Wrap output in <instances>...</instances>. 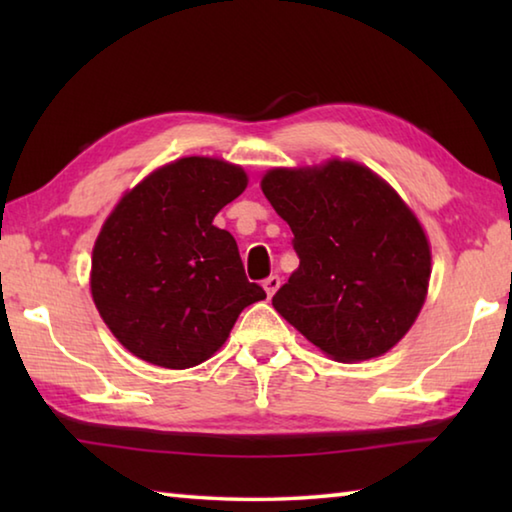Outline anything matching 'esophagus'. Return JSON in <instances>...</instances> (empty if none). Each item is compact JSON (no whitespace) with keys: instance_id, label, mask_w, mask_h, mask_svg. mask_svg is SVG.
I'll return each mask as SVG.
<instances>
[{"instance_id":"1","label":"esophagus","mask_w":512,"mask_h":512,"mask_svg":"<svg viewBox=\"0 0 512 512\" xmlns=\"http://www.w3.org/2000/svg\"><path fill=\"white\" fill-rule=\"evenodd\" d=\"M280 284H282V280H280V275H271V277H266L264 280V291H266V296L271 298L273 293L280 289Z\"/></svg>"}]
</instances>
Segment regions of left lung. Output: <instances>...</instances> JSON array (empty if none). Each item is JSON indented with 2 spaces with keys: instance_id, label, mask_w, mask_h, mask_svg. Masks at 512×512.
<instances>
[{
  "instance_id": "left-lung-1",
  "label": "left lung",
  "mask_w": 512,
  "mask_h": 512,
  "mask_svg": "<svg viewBox=\"0 0 512 512\" xmlns=\"http://www.w3.org/2000/svg\"><path fill=\"white\" fill-rule=\"evenodd\" d=\"M262 192L300 259L273 307L336 361L391 350L418 318L431 273L427 237L402 198L341 160L268 171Z\"/></svg>"
}]
</instances>
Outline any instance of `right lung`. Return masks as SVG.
<instances>
[{"label":"right lung","instance_id":"1","mask_svg":"<svg viewBox=\"0 0 512 512\" xmlns=\"http://www.w3.org/2000/svg\"><path fill=\"white\" fill-rule=\"evenodd\" d=\"M248 185L241 167L183 158L128 192L92 250V298L128 352L183 370L210 359L241 311L266 293L235 237L212 225Z\"/></svg>","mask_w":512,"mask_h":512}]
</instances>
